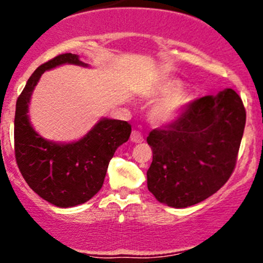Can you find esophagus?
Segmentation results:
<instances>
[{
	"mask_svg": "<svg viewBox=\"0 0 263 263\" xmlns=\"http://www.w3.org/2000/svg\"><path fill=\"white\" fill-rule=\"evenodd\" d=\"M131 141L135 142V143H140V142L143 141V136L140 131H137V129H134L131 134Z\"/></svg>",
	"mask_w": 263,
	"mask_h": 263,
	"instance_id": "esophagus-1",
	"label": "esophagus"
}]
</instances>
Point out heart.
Segmentation results:
<instances>
[{"instance_id": "heart-1", "label": "heart", "mask_w": 263, "mask_h": 263, "mask_svg": "<svg viewBox=\"0 0 263 263\" xmlns=\"http://www.w3.org/2000/svg\"><path fill=\"white\" fill-rule=\"evenodd\" d=\"M180 87H182V83L178 80L167 81L159 87L157 95L159 98H163V96H167V98L159 101L153 108V119L157 122L176 121L192 101V95L185 90H180Z\"/></svg>"}]
</instances>
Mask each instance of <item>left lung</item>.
Masks as SVG:
<instances>
[{
  "instance_id": "8db88e82",
  "label": "left lung",
  "mask_w": 263,
  "mask_h": 263,
  "mask_svg": "<svg viewBox=\"0 0 263 263\" xmlns=\"http://www.w3.org/2000/svg\"><path fill=\"white\" fill-rule=\"evenodd\" d=\"M245 123V106L232 89L189 102L179 119L147 137L153 151L149 192L173 208L218 192L235 170Z\"/></svg>"
}]
</instances>
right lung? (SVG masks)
Returning <instances> with one entry per match:
<instances>
[{
    "mask_svg": "<svg viewBox=\"0 0 263 263\" xmlns=\"http://www.w3.org/2000/svg\"><path fill=\"white\" fill-rule=\"evenodd\" d=\"M85 65L78 55L59 54L35 69L18 96L14 115V156L25 180L48 203L75 206L91 199L104 184L115 151L128 140L131 125L121 120H101L85 137L58 144L42 138L29 123V99L39 78L60 64Z\"/></svg>",
    "mask_w": 263,
    "mask_h": 263,
    "instance_id": "1",
    "label": "right lung"
}]
</instances>
